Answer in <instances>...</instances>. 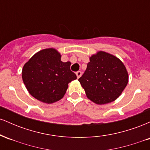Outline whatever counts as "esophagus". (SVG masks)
Returning <instances> with one entry per match:
<instances>
[{"instance_id":"34e87169","label":"esophagus","mask_w":150,"mask_h":150,"mask_svg":"<svg viewBox=\"0 0 150 150\" xmlns=\"http://www.w3.org/2000/svg\"><path fill=\"white\" fill-rule=\"evenodd\" d=\"M76 75H77V78H80V77H81V75H82V73H81L80 71H77L76 73Z\"/></svg>"}]
</instances>
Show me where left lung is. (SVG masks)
<instances>
[{"instance_id": "1", "label": "left lung", "mask_w": 150, "mask_h": 150, "mask_svg": "<svg viewBox=\"0 0 150 150\" xmlns=\"http://www.w3.org/2000/svg\"><path fill=\"white\" fill-rule=\"evenodd\" d=\"M78 80L89 99L106 104L122 94L128 82V73L119 58L99 51L89 57L87 69Z\"/></svg>"}]
</instances>
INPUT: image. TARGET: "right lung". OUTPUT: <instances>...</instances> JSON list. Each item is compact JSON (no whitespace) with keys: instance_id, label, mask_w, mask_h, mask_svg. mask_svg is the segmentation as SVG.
<instances>
[{"instance_id":"add662e5","label":"right lung","mask_w":150,"mask_h":150,"mask_svg":"<svg viewBox=\"0 0 150 150\" xmlns=\"http://www.w3.org/2000/svg\"><path fill=\"white\" fill-rule=\"evenodd\" d=\"M53 48L38 51L24 65L22 77L29 93L37 100L52 104L63 97L68 83L77 79L70 61H61Z\"/></svg>"}]
</instances>
